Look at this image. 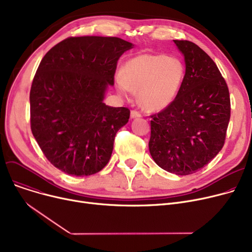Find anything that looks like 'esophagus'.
<instances>
[{"label":"esophagus","instance_id":"1","mask_svg":"<svg viewBox=\"0 0 252 252\" xmlns=\"http://www.w3.org/2000/svg\"><path fill=\"white\" fill-rule=\"evenodd\" d=\"M141 116H142V114L137 110H131L130 111V117L131 118H137V117H141Z\"/></svg>","mask_w":252,"mask_h":252}]
</instances>
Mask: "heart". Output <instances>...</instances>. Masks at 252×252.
Listing matches in <instances>:
<instances>
[{"mask_svg":"<svg viewBox=\"0 0 252 252\" xmlns=\"http://www.w3.org/2000/svg\"><path fill=\"white\" fill-rule=\"evenodd\" d=\"M117 76L115 86L127 96L138 92L139 101L148 110H161L171 104L183 85L185 65L176 56L141 54L127 60Z\"/></svg>","mask_w":252,"mask_h":252,"instance_id":"obj_1","label":"heart"}]
</instances>
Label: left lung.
<instances>
[{
    "instance_id": "left-lung-1",
    "label": "left lung",
    "mask_w": 252,
    "mask_h": 252,
    "mask_svg": "<svg viewBox=\"0 0 252 252\" xmlns=\"http://www.w3.org/2000/svg\"><path fill=\"white\" fill-rule=\"evenodd\" d=\"M186 73L176 99L151 115L149 151L178 176L196 173L221 150L231 116L229 89L217 64L196 44L174 39Z\"/></svg>"
}]
</instances>
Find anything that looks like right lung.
Returning a JSON list of instances; mask_svg holds the SVG:
<instances>
[{
    "label": "right lung",
    "instance_id": "right-lung-1",
    "mask_svg": "<svg viewBox=\"0 0 252 252\" xmlns=\"http://www.w3.org/2000/svg\"><path fill=\"white\" fill-rule=\"evenodd\" d=\"M133 47L115 36H72L39 63L30 95L31 127L47 159L63 173L91 176L108 163L129 109L103 100L119 57Z\"/></svg>",
    "mask_w": 252,
    "mask_h": 252
}]
</instances>
